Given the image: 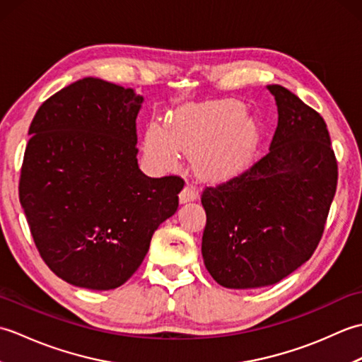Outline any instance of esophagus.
Returning a JSON list of instances; mask_svg holds the SVG:
<instances>
[{
	"label": "esophagus",
	"mask_w": 362,
	"mask_h": 362,
	"mask_svg": "<svg viewBox=\"0 0 362 362\" xmlns=\"http://www.w3.org/2000/svg\"><path fill=\"white\" fill-rule=\"evenodd\" d=\"M179 197H180V202H182V204H187V202L196 201V199L199 197V193H197V189H196L194 187L187 185L185 188L182 189V193H180Z\"/></svg>",
	"instance_id": "esophagus-1"
}]
</instances>
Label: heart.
Instances as JSON below:
<instances>
[{
	"label": "heart",
	"mask_w": 362,
	"mask_h": 362,
	"mask_svg": "<svg viewBox=\"0 0 362 362\" xmlns=\"http://www.w3.org/2000/svg\"><path fill=\"white\" fill-rule=\"evenodd\" d=\"M259 141L261 130L255 119L245 117L243 104L218 101L177 110L168 130L151 124L143 151L149 163L160 169L177 166L180 152L193 156L197 151L199 173L211 180H227L250 166Z\"/></svg>",
	"instance_id": "obj_1"
}]
</instances>
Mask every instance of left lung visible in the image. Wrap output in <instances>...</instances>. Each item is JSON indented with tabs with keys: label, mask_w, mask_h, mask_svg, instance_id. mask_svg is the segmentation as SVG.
<instances>
[{
	"label": "left lung",
	"mask_w": 362,
	"mask_h": 362,
	"mask_svg": "<svg viewBox=\"0 0 362 362\" xmlns=\"http://www.w3.org/2000/svg\"><path fill=\"white\" fill-rule=\"evenodd\" d=\"M279 124L247 173L202 193V257L221 286L279 283L316 250L333 202L337 163L324 118L281 86L266 87Z\"/></svg>",
	"instance_id": "8db88e82"
}]
</instances>
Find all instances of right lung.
Returning a JSON list of instances; mask_svg holds the SVG:
<instances>
[{
	"mask_svg": "<svg viewBox=\"0 0 362 362\" xmlns=\"http://www.w3.org/2000/svg\"><path fill=\"white\" fill-rule=\"evenodd\" d=\"M143 103L134 88L86 78L46 99L30 122L20 204L43 261L73 286L124 284L179 206L180 177L138 168Z\"/></svg>",
	"mask_w": 362,
	"mask_h": 362,
	"instance_id": "1",
	"label": "right lung"
}]
</instances>
